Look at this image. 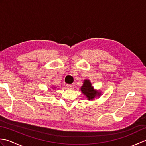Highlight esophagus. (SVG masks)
Returning <instances> with one entry per match:
<instances>
[{
  "label": "esophagus",
  "instance_id": "1",
  "mask_svg": "<svg viewBox=\"0 0 146 146\" xmlns=\"http://www.w3.org/2000/svg\"><path fill=\"white\" fill-rule=\"evenodd\" d=\"M67 88L69 89H73L74 87H75V85L74 84H70V85H67Z\"/></svg>",
  "mask_w": 146,
  "mask_h": 146
}]
</instances>
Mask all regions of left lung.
I'll list each match as a JSON object with an SVG mask.
<instances>
[{
  "label": "left lung",
  "mask_w": 146,
  "mask_h": 146,
  "mask_svg": "<svg viewBox=\"0 0 146 146\" xmlns=\"http://www.w3.org/2000/svg\"><path fill=\"white\" fill-rule=\"evenodd\" d=\"M81 90L82 93H83V94L86 95L88 100H92L95 98V96L100 95V93L94 90V87L92 86L91 83L88 80H85L83 86L81 87Z\"/></svg>",
  "instance_id": "left-lung-1"
}]
</instances>
